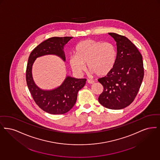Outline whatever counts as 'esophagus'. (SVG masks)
Here are the masks:
<instances>
[{"mask_svg": "<svg viewBox=\"0 0 160 160\" xmlns=\"http://www.w3.org/2000/svg\"><path fill=\"white\" fill-rule=\"evenodd\" d=\"M87 82L88 83L92 84V83H94V81H92V80H91V79H87Z\"/></svg>", "mask_w": 160, "mask_h": 160, "instance_id": "esophagus-1", "label": "esophagus"}]
</instances>
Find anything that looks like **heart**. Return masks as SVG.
Returning <instances> with one entry per match:
<instances>
[{
	"instance_id": "1",
	"label": "heart",
	"mask_w": 160,
	"mask_h": 160,
	"mask_svg": "<svg viewBox=\"0 0 160 160\" xmlns=\"http://www.w3.org/2000/svg\"><path fill=\"white\" fill-rule=\"evenodd\" d=\"M75 52V56L70 58L69 63L78 73L85 70L87 64L91 73L103 77L111 72L117 61V50L111 42L85 39L77 45Z\"/></svg>"
}]
</instances>
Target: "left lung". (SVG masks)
Masks as SVG:
<instances>
[{
	"label": "left lung",
	"mask_w": 160,
	"mask_h": 160,
	"mask_svg": "<svg viewBox=\"0 0 160 160\" xmlns=\"http://www.w3.org/2000/svg\"><path fill=\"white\" fill-rule=\"evenodd\" d=\"M109 35L117 42V57L113 69L98 79L103 87L98 102L105 108L121 109L136 97L144 77L142 56L128 38L115 33Z\"/></svg>",
	"instance_id": "1"
}]
</instances>
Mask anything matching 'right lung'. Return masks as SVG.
I'll return each mask as SVG.
<instances>
[{"instance_id":"1","label":"right lung","mask_w":160,"mask_h":160,"mask_svg":"<svg viewBox=\"0 0 160 160\" xmlns=\"http://www.w3.org/2000/svg\"><path fill=\"white\" fill-rule=\"evenodd\" d=\"M72 38H50L35 48L28 59L26 78L28 90L36 104L43 111L51 114H64L69 111L75 104L78 92L84 87L87 79L68 77L63 83L55 90H42L33 82L32 67L37 57L47 54L60 56L64 61L66 58L63 47Z\"/></svg>"}]
</instances>
